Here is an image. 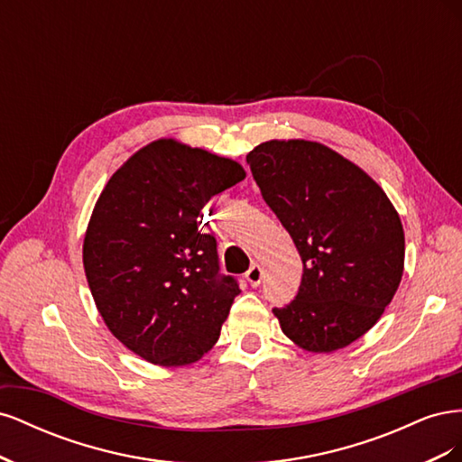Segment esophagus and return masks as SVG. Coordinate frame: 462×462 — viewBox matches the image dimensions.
<instances>
[{
  "label": "esophagus",
  "instance_id": "34e87169",
  "mask_svg": "<svg viewBox=\"0 0 462 462\" xmlns=\"http://www.w3.org/2000/svg\"><path fill=\"white\" fill-rule=\"evenodd\" d=\"M262 275H263V270H262L260 263H254L253 268H250V270L245 273V277H246V282L250 283V287H258L260 282H262Z\"/></svg>",
  "mask_w": 462,
  "mask_h": 462
}]
</instances>
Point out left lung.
Wrapping results in <instances>:
<instances>
[{"mask_svg": "<svg viewBox=\"0 0 462 462\" xmlns=\"http://www.w3.org/2000/svg\"><path fill=\"white\" fill-rule=\"evenodd\" d=\"M246 163L302 260L299 295L273 309L309 353H333L375 326L404 270V231L383 189L356 163L302 138L268 141Z\"/></svg>", "mask_w": 462, "mask_h": 462, "instance_id": "1", "label": "left lung"}]
</instances>
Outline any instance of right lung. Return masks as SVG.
Listing matches in <instances>:
<instances>
[{
    "mask_svg": "<svg viewBox=\"0 0 462 462\" xmlns=\"http://www.w3.org/2000/svg\"><path fill=\"white\" fill-rule=\"evenodd\" d=\"M246 177L243 165L175 138H158L109 177L82 243L87 282L104 324L152 365L200 360L239 295L219 275L202 208Z\"/></svg>",
    "mask_w": 462,
    "mask_h": 462,
    "instance_id": "1",
    "label": "right lung"
}]
</instances>
